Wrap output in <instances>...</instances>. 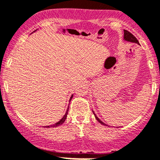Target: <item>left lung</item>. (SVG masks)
<instances>
[{
    "instance_id": "8db88e82",
    "label": "left lung",
    "mask_w": 160,
    "mask_h": 160,
    "mask_svg": "<svg viewBox=\"0 0 160 160\" xmlns=\"http://www.w3.org/2000/svg\"><path fill=\"white\" fill-rule=\"evenodd\" d=\"M123 38H124V40H127V41L132 42V43H138V44H139V41H138V40L137 39V38H136L135 37H134L133 35H132V33H130V32H129L128 31H127V30H124V37H123ZM93 112L94 116H95L96 119H97V120L98 121V122H100V123H101V124H102V125H104V126H107V124H105L103 122H102V121L100 120V119H99L98 117H97V116H96V114L94 113L93 111Z\"/></svg>"
}]
</instances>
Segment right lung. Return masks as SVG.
Instances as JSON below:
<instances>
[{
    "label": "right lung",
    "mask_w": 160,
    "mask_h": 160,
    "mask_svg": "<svg viewBox=\"0 0 160 160\" xmlns=\"http://www.w3.org/2000/svg\"><path fill=\"white\" fill-rule=\"evenodd\" d=\"M72 97H73V95H72V96H71V97H70V100H71ZM68 110H69V107H68V108H67V110L66 113H65V115L63 116V118H62L61 120H60V121H58V122H56V123H55V124H53V125L47 126V127H46L47 128H50V127H59V126H60V125H61L62 123H63V122H64L65 120H66V118H67V113H68Z\"/></svg>",
    "instance_id": "obj_1"
}]
</instances>
